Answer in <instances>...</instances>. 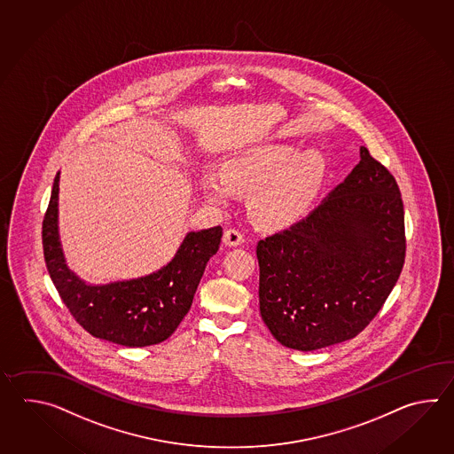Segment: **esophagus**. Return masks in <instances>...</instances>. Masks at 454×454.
<instances>
[{
	"instance_id": "obj_1",
	"label": "esophagus",
	"mask_w": 454,
	"mask_h": 454,
	"mask_svg": "<svg viewBox=\"0 0 454 454\" xmlns=\"http://www.w3.org/2000/svg\"><path fill=\"white\" fill-rule=\"evenodd\" d=\"M223 240L227 247H239L243 243V233L237 229H227L223 231Z\"/></svg>"
}]
</instances>
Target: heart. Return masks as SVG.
<instances>
[{"mask_svg":"<svg viewBox=\"0 0 454 454\" xmlns=\"http://www.w3.org/2000/svg\"><path fill=\"white\" fill-rule=\"evenodd\" d=\"M325 176L326 159L317 149L261 145L231 155L221 172L204 168L200 190L217 206H229L235 190H251L253 217L266 227H286L309 211Z\"/></svg>","mask_w":454,"mask_h":454,"instance_id":"b5f03b06","label":"heart"}]
</instances>
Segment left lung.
Wrapping results in <instances>:
<instances>
[{"label":"left lung","instance_id":"obj_1","mask_svg":"<svg viewBox=\"0 0 454 454\" xmlns=\"http://www.w3.org/2000/svg\"><path fill=\"white\" fill-rule=\"evenodd\" d=\"M261 318L286 348L309 352L356 338L399 279L404 207L395 176L360 162L311 213L256 247Z\"/></svg>","mask_w":454,"mask_h":454}]
</instances>
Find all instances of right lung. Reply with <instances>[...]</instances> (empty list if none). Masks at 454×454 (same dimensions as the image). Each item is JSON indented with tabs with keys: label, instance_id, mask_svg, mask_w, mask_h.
<instances>
[{
	"label": "right lung",
	"instance_id": "1",
	"mask_svg": "<svg viewBox=\"0 0 454 454\" xmlns=\"http://www.w3.org/2000/svg\"><path fill=\"white\" fill-rule=\"evenodd\" d=\"M59 172L42 227L50 278L77 323L94 338L125 348H145L174 334L190 311L207 261L219 250L221 225L188 231L160 270L141 278L87 284L67 262L59 229Z\"/></svg>",
	"mask_w": 454,
	"mask_h": 454
}]
</instances>
